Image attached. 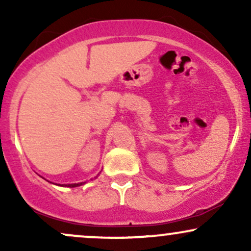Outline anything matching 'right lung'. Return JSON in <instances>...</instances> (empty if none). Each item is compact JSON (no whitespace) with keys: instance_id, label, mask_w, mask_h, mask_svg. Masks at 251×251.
Returning a JSON list of instances; mask_svg holds the SVG:
<instances>
[{"instance_id":"add662e5","label":"right lung","mask_w":251,"mask_h":251,"mask_svg":"<svg viewBox=\"0 0 251 251\" xmlns=\"http://www.w3.org/2000/svg\"><path fill=\"white\" fill-rule=\"evenodd\" d=\"M98 177V176H97ZM96 177V178H97ZM86 181H81V183H74V184H57V185H60V186H68V188H76V186H80V185H83V184H85Z\"/></svg>"}]
</instances>
